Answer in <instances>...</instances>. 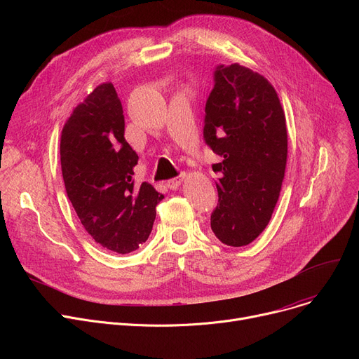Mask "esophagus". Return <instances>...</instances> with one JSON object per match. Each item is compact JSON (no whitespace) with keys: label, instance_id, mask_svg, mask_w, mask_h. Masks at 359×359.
Returning a JSON list of instances; mask_svg holds the SVG:
<instances>
[{"label":"esophagus","instance_id":"34e87169","mask_svg":"<svg viewBox=\"0 0 359 359\" xmlns=\"http://www.w3.org/2000/svg\"><path fill=\"white\" fill-rule=\"evenodd\" d=\"M184 177H186V173H182V175H180V176H177V177L170 179V180L167 182V187H170V189H172V191H176L177 187L183 183Z\"/></svg>","mask_w":359,"mask_h":359}]
</instances>
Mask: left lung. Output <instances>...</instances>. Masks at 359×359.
<instances>
[{
    "instance_id": "obj_1",
    "label": "left lung",
    "mask_w": 359,
    "mask_h": 359,
    "mask_svg": "<svg viewBox=\"0 0 359 359\" xmlns=\"http://www.w3.org/2000/svg\"><path fill=\"white\" fill-rule=\"evenodd\" d=\"M205 106L203 138L221 163L212 165L218 205L211 229L227 246L252 243L272 217L285 176V113L273 86L238 64L219 65Z\"/></svg>"
}]
</instances>
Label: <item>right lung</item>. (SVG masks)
<instances>
[{
	"label": "right lung",
	"instance_id": "obj_1",
	"mask_svg": "<svg viewBox=\"0 0 359 359\" xmlns=\"http://www.w3.org/2000/svg\"><path fill=\"white\" fill-rule=\"evenodd\" d=\"M122 103L103 83L75 107L61 134L65 191L86 231L107 250L126 255L147 241L164 198L135 184L138 156L125 140Z\"/></svg>",
	"mask_w": 359,
	"mask_h": 359
}]
</instances>
